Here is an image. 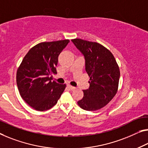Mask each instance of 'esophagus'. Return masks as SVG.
Segmentation results:
<instances>
[{"mask_svg":"<svg viewBox=\"0 0 148 148\" xmlns=\"http://www.w3.org/2000/svg\"><path fill=\"white\" fill-rule=\"evenodd\" d=\"M67 87L71 90H74V89H75V88H76V87H73V86H71V85H69V84H68V85H67Z\"/></svg>","mask_w":148,"mask_h":148,"instance_id":"obj_1","label":"esophagus"}]
</instances>
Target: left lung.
Masks as SVG:
<instances>
[{
    "instance_id": "1",
    "label": "left lung",
    "mask_w": 148,
    "mask_h": 148,
    "mask_svg": "<svg viewBox=\"0 0 148 148\" xmlns=\"http://www.w3.org/2000/svg\"><path fill=\"white\" fill-rule=\"evenodd\" d=\"M85 59V70L90 87L77 102L81 108L95 111L105 106L118 91L120 69L110 50L97 42L81 39L71 40Z\"/></svg>"
}]
</instances>
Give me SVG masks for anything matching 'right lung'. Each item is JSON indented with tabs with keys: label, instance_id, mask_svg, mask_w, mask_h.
Listing matches in <instances>:
<instances>
[{
	"label": "right lung",
	"instance_id": "right-lung-1",
	"mask_svg": "<svg viewBox=\"0 0 148 148\" xmlns=\"http://www.w3.org/2000/svg\"><path fill=\"white\" fill-rule=\"evenodd\" d=\"M69 40L42 42L32 47L18 68L16 83L20 95L34 109L44 111L56 105L66 85L51 81L57 73L58 56Z\"/></svg>",
	"mask_w": 148,
	"mask_h": 148
}]
</instances>
